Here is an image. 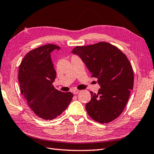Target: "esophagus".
<instances>
[{
  "instance_id": "esophagus-1",
  "label": "esophagus",
  "mask_w": 154,
  "mask_h": 154,
  "mask_svg": "<svg viewBox=\"0 0 154 154\" xmlns=\"http://www.w3.org/2000/svg\"><path fill=\"white\" fill-rule=\"evenodd\" d=\"M79 91H79V90H76V89H74V90H73V91H72V92H73V94H74V95L77 94Z\"/></svg>"
}]
</instances>
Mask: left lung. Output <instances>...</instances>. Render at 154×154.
<instances>
[{
  "label": "left lung",
  "mask_w": 154,
  "mask_h": 154,
  "mask_svg": "<svg viewBox=\"0 0 154 154\" xmlns=\"http://www.w3.org/2000/svg\"><path fill=\"white\" fill-rule=\"evenodd\" d=\"M86 64L100 89L86 105L88 115L100 123H108L123 111L134 85V74L127 57L117 47L106 42L77 46L72 51Z\"/></svg>",
  "instance_id": "1"
}]
</instances>
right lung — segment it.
Here are the masks:
<instances>
[{
  "instance_id": "obj_1",
  "label": "right lung",
  "mask_w": 154,
  "mask_h": 154,
  "mask_svg": "<svg viewBox=\"0 0 154 154\" xmlns=\"http://www.w3.org/2000/svg\"><path fill=\"white\" fill-rule=\"evenodd\" d=\"M60 48L48 44L29 51L19 67L20 91L29 107L39 117L52 120L60 116L70 103L73 94L54 88L56 71L51 53Z\"/></svg>"
}]
</instances>
